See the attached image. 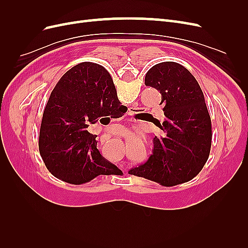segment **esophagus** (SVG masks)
<instances>
[{
  "mask_svg": "<svg viewBox=\"0 0 248 248\" xmlns=\"http://www.w3.org/2000/svg\"><path fill=\"white\" fill-rule=\"evenodd\" d=\"M129 112H132V111H129Z\"/></svg>",
  "mask_w": 248,
  "mask_h": 248,
  "instance_id": "1",
  "label": "esophagus"
}]
</instances>
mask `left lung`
<instances>
[{
    "label": "left lung",
    "instance_id": "obj_1",
    "mask_svg": "<svg viewBox=\"0 0 248 248\" xmlns=\"http://www.w3.org/2000/svg\"><path fill=\"white\" fill-rule=\"evenodd\" d=\"M146 86L161 94L166 119L162 137L153 140V154L128 170L163 186L190 181L204 168L212 140L211 118L197 79L176 62L154 65L146 74Z\"/></svg>",
    "mask_w": 248,
    "mask_h": 248
}]
</instances>
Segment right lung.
Wrapping results in <instances>:
<instances>
[{"label":"right lung","instance_id":"right-lung-1","mask_svg":"<svg viewBox=\"0 0 248 248\" xmlns=\"http://www.w3.org/2000/svg\"><path fill=\"white\" fill-rule=\"evenodd\" d=\"M126 111L104 67L91 62L72 67L52 90L43 112L39 152L47 170L76 185L121 172L100 154L97 136L88 127L101 117L120 118Z\"/></svg>","mask_w":248,"mask_h":248}]
</instances>
